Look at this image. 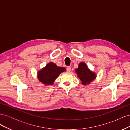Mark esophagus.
Returning <instances> with one entry per match:
<instances>
[{"instance_id":"1","label":"esophagus","mask_w":130,"mask_h":130,"mask_svg":"<svg viewBox=\"0 0 130 130\" xmlns=\"http://www.w3.org/2000/svg\"><path fill=\"white\" fill-rule=\"evenodd\" d=\"M67 71L68 72H70L71 71V67H67Z\"/></svg>"}]
</instances>
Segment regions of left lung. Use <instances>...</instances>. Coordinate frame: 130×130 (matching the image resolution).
Instances as JSON below:
<instances>
[{"label": "left lung", "mask_w": 130, "mask_h": 130, "mask_svg": "<svg viewBox=\"0 0 130 130\" xmlns=\"http://www.w3.org/2000/svg\"><path fill=\"white\" fill-rule=\"evenodd\" d=\"M77 76L81 81V83L84 85L89 84V83L95 79V74L90 71L87 66L84 63H81L78 65V68L75 69Z\"/></svg>", "instance_id": "obj_1"}]
</instances>
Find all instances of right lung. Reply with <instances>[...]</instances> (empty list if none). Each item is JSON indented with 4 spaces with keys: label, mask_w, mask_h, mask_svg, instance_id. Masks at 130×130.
Segmentation results:
<instances>
[{
    "label": "right lung",
    "mask_w": 130,
    "mask_h": 130,
    "mask_svg": "<svg viewBox=\"0 0 130 130\" xmlns=\"http://www.w3.org/2000/svg\"><path fill=\"white\" fill-rule=\"evenodd\" d=\"M66 71L64 67H60L55 64L50 62L47 64L44 68L42 69L38 73L39 80L43 84L52 85L55 80L62 72Z\"/></svg>",
    "instance_id": "obj_1"
}]
</instances>
